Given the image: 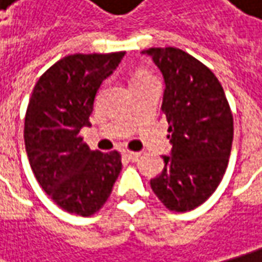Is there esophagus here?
Instances as JSON below:
<instances>
[{
	"label": "esophagus",
	"instance_id": "1",
	"mask_svg": "<svg viewBox=\"0 0 262 262\" xmlns=\"http://www.w3.org/2000/svg\"><path fill=\"white\" fill-rule=\"evenodd\" d=\"M123 155L127 158V160H132V161H136L139 157H141V152H135V151H129V149H126V151H123Z\"/></svg>",
	"mask_w": 262,
	"mask_h": 262
}]
</instances>
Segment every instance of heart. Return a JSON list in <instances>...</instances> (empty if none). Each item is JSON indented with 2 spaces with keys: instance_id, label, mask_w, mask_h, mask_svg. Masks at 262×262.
Segmentation results:
<instances>
[{
  "instance_id": "obj_1",
  "label": "heart",
  "mask_w": 262,
  "mask_h": 262,
  "mask_svg": "<svg viewBox=\"0 0 262 262\" xmlns=\"http://www.w3.org/2000/svg\"><path fill=\"white\" fill-rule=\"evenodd\" d=\"M149 74L146 73V72H138V73L133 76V79L132 80H139V79H143V77H148Z\"/></svg>"
}]
</instances>
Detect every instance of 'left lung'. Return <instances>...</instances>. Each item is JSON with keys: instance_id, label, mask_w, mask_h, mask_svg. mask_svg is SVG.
<instances>
[{"instance_id": "8db88e82", "label": "left lung", "mask_w": 262, "mask_h": 262, "mask_svg": "<svg viewBox=\"0 0 262 262\" xmlns=\"http://www.w3.org/2000/svg\"><path fill=\"white\" fill-rule=\"evenodd\" d=\"M164 77L161 110L168 121L171 155L151 188L170 211L199 207L220 185L233 142V116L210 69L179 48H149Z\"/></svg>"}]
</instances>
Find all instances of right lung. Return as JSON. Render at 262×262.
<instances>
[{"mask_svg":"<svg viewBox=\"0 0 262 262\" xmlns=\"http://www.w3.org/2000/svg\"><path fill=\"white\" fill-rule=\"evenodd\" d=\"M124 51L73 54L39 77L25 117V145L38 183L64 211L89 217L102 208L121 170L117 151H92L79 135L91 126L98 89Z\"/></svg>","mask_w":262,"mask_h":262,"instance_id":"obj_1","label":"right lung"}]
</instances>
